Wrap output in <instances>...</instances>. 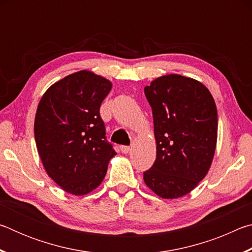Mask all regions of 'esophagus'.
<instances>
[{
  "instance_id": "1",
  "label": "esophagus",
  "mask_w": 252,
  "mask_h": 252,
  "mask_svg": "<svg viewBox=\"0 0 252 252\" xmlns=\"http://www.w3.org/2000/svg\"><path fill=\"white\" fill-rule=\"evenodd\" d=\"M120 149H121V152L125 153V155H126V153H129L130 150H131V148L130 147H126V146H122Z\"/></svg>"
}]
</instances>
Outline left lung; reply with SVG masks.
Instances as JSON below:
<instances>
[{
    "label": "left lung",
    "instance_id": "obj_1",
    "mask_svg": "<svg viewBox=\"0 0 252 252\" xmlns=\"http://www.w3.org/2000/svg\"><path fill=\"white\" fill-rule=\"evenodd\" d=\"M144 94L152 108L157 158L143 180L158 197L181 198L211 167L218 138L216 102L200 81L179 74L151 81Z\"/></svg>",
    "mask_w": 252,
    "mask_h": 252
}]
</instances>
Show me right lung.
Segmentation results:
<instances>
[{
    "mask_svg": "<svg viewBox=\"0 0 252 252\" xmlns=\"http://www.w3.org/2000/svg\"><path fill=\"white\" fill-rule=\"evenodd\" d=\"M112 82L89 70L57 81L45 91L34 119L36 149L48 176L81 197L99 187L117 155L105 141L100 106Z\"/></svg>",
    "mask_w": 252,
    "mask_h": 252,
    "instance_id": "right-lung-1",
    "label": "right lung"
}]
</instances>
